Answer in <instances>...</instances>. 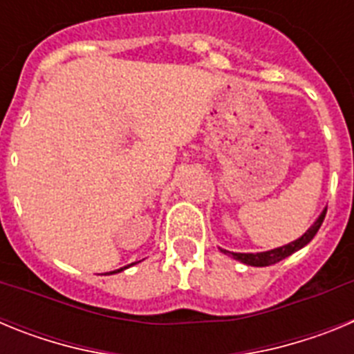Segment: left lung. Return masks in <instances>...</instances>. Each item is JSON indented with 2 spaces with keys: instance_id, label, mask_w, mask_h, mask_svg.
I'll use <instances>...</instances> for the list:
<instances>
[{
  "instance_id": "left-lung-1",
  "label": "left lung",
  "mask_w": 354,
  "mask_h": 354,
  "mask_svg": "<svg viewBox=\"0 0 354 354\" xmlns=\"http://www.w3.org/2000/svg\"><path fill=\"white\" fill-rule=\"evenodd\" d=\"M324 216H326V209H324V211L319 214V218L314 221V225H310V228H308V230H306L301 237H298L296 241H290L289 245L278 246V248L268 250V252H257V253H236V252H228V250H223V248H220V250L223 253H227V255H230L232 259H236V261L243 262V264H246V266L264 268V266L277 264V262L287 259L289 255H292V253H296L298 250H301L303 246H306L312 239H314V236L317 234V230L321 228V225H323Z\"/></svg>"
}]
</instances>
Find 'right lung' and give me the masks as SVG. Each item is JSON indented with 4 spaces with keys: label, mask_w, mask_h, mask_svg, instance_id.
<instances>
[{
    "label": "right lung",
    "mask_w": 354,
    "mask_h": 354,
    "mask_svg": "<svg viewBox=\"0 0 354 354\" xmlns=\"http://www.w3.org/2000/svg\"><path fill=\"white\" fill-rule=\"evenodd\" d=\"M136 264V262H133V264H129V266H124V268H120V270H115V271H109V273H104V274H115V273H120V271H124V270H127V268H131V266H134Z\"/></svg>",
    "instance_id": "add662e5"
}]
</instances>
